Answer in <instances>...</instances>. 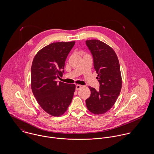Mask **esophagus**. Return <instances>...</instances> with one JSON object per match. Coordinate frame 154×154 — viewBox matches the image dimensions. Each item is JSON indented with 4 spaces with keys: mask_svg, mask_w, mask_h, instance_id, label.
I'll return each mask as SVG.
<instances>
[{
    "mask_svg": "<svg viewBox=\"0 0 154 154\" xmlns=\"http://www.w3.org/2000/svg\"><path fill=\"white\" fill-rule=\"evenodd\" d=\"M81 88V85H76V91L80 89Z\"/></svg>",
    "mask_w": 154,
    "mask_h": 154,
    "instance_id": "obj_1",
    "label": "esophagus"
}]
</instances>
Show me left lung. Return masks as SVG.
<instances>
[{"instance_id":"1","label":"left lung","mask_w":154,"mask_h":154,"mask_svg":"<svg viewBox=\"0 0 154 154\" xmlns=\"http://www.w3.org/2000/svg\"><path fill=\"white\" fill-rule=\"evenodd\" d=\"M98 73L100 89L89 87L91 95L86 100L88 110L95 114L107 112L114 106L122 89V80L118 57L114 50L98 40L86 41Z\"/></svg>"}]
</instances>
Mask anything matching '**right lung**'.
<instances>
[{
  "mask_svg": "<svg viewBox=\"0 0 154 154\" xmlns=\"http://www.w3.org/2000/svg\"><path fill=\"white\" fill-rule=\"evenodd\" d=\"M75 42H57L42 48L35 56L31 70V86L38 103L48 114L63 115L70 104L75 84L57 82L64 72L66 58Z\"/></svg>",
  "mask_w": 154,
  "mask_h": 154,
  "instance_id": "right-lung-1",
  "label": "right lung"
}]
</instances>
